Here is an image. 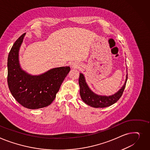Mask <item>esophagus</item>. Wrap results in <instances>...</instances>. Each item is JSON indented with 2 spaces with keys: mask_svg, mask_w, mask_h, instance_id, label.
Listing matches in <instances>:
<instances>
[{
  "mask_svg": "<svg viewBox=\"0 0 150 150\" xmlns=\"http://www.w3.org/2000/svg\"><path fill=\"white\" fill-rule=\"evenodd\" d=\"M71 67L72 68H76L78 67V65L76 63H72V64H71Z\"/></svg>",
  "mask_w": 150,
  "mask_h": 150,
  "instance_id": "esophagus-1",
  "label": "esophagus"
}]
</instances>
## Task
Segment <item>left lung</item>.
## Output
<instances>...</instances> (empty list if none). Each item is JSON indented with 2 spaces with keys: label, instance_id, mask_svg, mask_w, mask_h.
<instances>
[{
  "label": "left lung",
  "instance_id": "obj_1",
  "mask_svg": "<svg viewBox=\"0 0 150 150\" xmlns=\"http://www.w3.org/2000/svg\"><path fill=\"white\" fill-rule=\"evenodd\" d=\"M128 75L126 76L125 82L122 87L112 96H99L91 91L86 83L84 76L80 74L79 77V85L80 87V95L82 100L87 105L95 108H104L112 105L116 103L121 97L125 89Z\"/></svg>",
  "mask_w": 150,
  "mask_h": 150
}]
</instances>
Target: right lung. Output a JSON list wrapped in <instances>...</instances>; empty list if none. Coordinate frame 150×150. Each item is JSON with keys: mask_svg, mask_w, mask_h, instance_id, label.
Segmentation results:
<instances>
[{"mask_svg": "<svg viewBox=\"0 0 150 150\" xmlns=\"http://www.w3.org/2000/svg\"><path fill=\"white\" fill-rule=\"evenodd\" d=\"M25 34L15 42L8 54V85L16 100L24 107L43 108L54 100L71 68L69 66L54 68L38 76H32L22 71L18 63V50Z\"/></svg>", "mask_w": 150, "mask_h": 150, "instance_id": "add662e5", "label": "right lung"}]
</instances>
